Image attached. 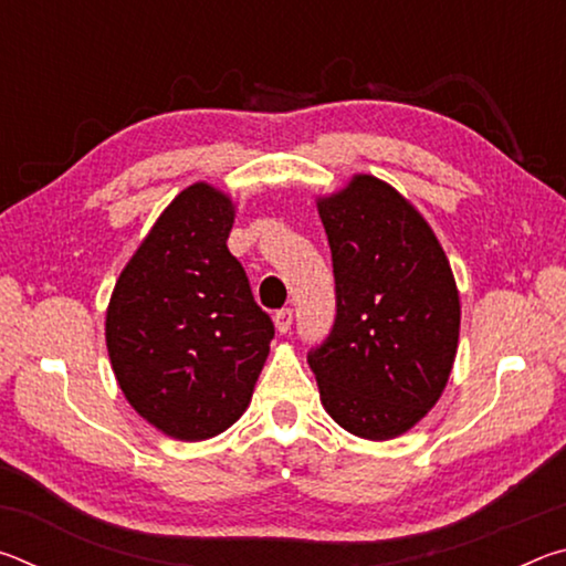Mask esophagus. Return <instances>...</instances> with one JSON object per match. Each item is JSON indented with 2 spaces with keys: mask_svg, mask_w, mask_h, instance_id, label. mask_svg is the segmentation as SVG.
Listing matches in <instances>:
<instances>
[{
  "mask_svg": "<svg viewBox=\"0 0 566 566\" xmlns=\"http://www.w3.org/2000/svg\"><path fill=\"white\" fill-rule=\"evenodd\" d=\"M292 319H294V314H292V310H280L274 314V327H276V332L280 334H286L292 329Z\"/></svg>",
  "mask_w": 566,
  "mask_h": 566,
  "instance_id": "34e87169",
  "label": "esophagus"
}]
</instances>
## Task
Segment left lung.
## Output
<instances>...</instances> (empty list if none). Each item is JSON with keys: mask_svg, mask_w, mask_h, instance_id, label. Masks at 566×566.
Listing matches in <instances>:
<instances>
[{"mask_svg": "<svg viewBox=\"0 0 566 566\" xmlns=\"http://www.w3.org/2000/svg\"><path fill=\"white\" fill-rule=\"evenodd\" d=\"M337 317L306 354L322 405L361 439L405 434L437 405L459 342V292L432 227L395 187L357 175L317 202Z\"/></svg>", "mask_w": 566, "mask_h": 566, "instance_id": "left-lung-1", "label": "left lung"}]
</instances>
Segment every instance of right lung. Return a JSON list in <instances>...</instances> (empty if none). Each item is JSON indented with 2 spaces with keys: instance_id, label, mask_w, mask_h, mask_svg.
I'll list each match as a JSON object with an SVG mask.
<instances>
[{
  "instance_id": "1",
  "label": "right lung",
  "mask_w": 566,
  "mask_h": 566,
  "mask_svg": "<svg viewBox=\"0 0 566 566\" xmlns=\"http://www.w3.org/2000/svg\"><path fill=\"white\" fill-rule=\"evenodd\" d=\"M234 205L197 181L179 191L114 284L107 349L137 415L181 442L244 415L274 324L227 249Z\"/></svg>"
}]
</instances>
